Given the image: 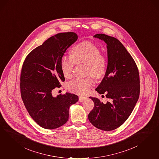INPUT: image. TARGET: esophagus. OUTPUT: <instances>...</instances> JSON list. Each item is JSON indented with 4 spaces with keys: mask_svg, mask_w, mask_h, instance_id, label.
<instances>
[{
    "mask_svg": "<svg viewBox=\"0 0 159 159\" xmlns=\"http://www.w3.org/2000/svg\"><path fill=\"white\" fill-rule=\"evenodd\" d=\"M86 99H87V97H85L80 96V97H79V101L81 102H83L84 101H85Z\"/></svg>",
    "mask_w": 159,
    "mask_h": 159,
    "instance_id": "esophagus-1",
    "label": "esophagus"
}]
</instances>
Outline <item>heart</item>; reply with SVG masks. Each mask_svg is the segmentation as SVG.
I'll use <instances>...</instances> for the list:
<instances>
[{"instance_id": "heart-1", "label": "heart", "mask_w": 159, "mask_h": 159, "mask_svg": "<svg viewBox=\"0 0 159 159\" xmlns=\"http://www.w3.org/2000/svg\"><path fill=\"white\" fill-rule=\"evenodd\" d=\"M101 54V50L92 43L82 42L72 48L71 55L63 56L61 61V68L64 76L70 78L76 64L87 65L86 74L93 78H102L107 71V61L105 57ZM93 84L91 77L76 78L67 84V89L77 94H85Z\"/></svg>"}]
</instances>
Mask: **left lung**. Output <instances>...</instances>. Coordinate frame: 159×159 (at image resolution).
I'll return each mask as SVG.
<instances>
[{
	"mask_svg": "<svg viewBox=\"0 0 159 159\" xmlns=\"http://www.w3.org/2000/svg\"><path fill=\"white\" fill-rule=\"evenodd\" d=\"M93 37L107 44V68L95 90L105 94L109 101L103 103L97 98L90 97L94 108L88 119L97 128L110 131L121 126L132 112L139 97V74L133 58L117 39L104 34H97Z\"/></svg>",
	"mask_w": 159,
	"mask_h": 159,
	"instance_id": "obj_1",
	"label": "left lung"
}]
</instances>
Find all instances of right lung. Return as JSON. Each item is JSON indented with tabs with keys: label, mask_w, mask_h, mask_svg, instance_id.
<instances>
[{
	"label": "right lung",
	"mask_w": 159,
	"mask_h": 159,
	"mask_svg": "<svg viewBox=\"0 0 159 159\" xmlns=\"http://www.w3.org/2000/svg\"><path fill=\"white\" fill-rule=\"evenodd\" d=\"M78 39L74 32L52 36L26 57L20 75L21 96L32 119L43 128H58L67 122L70 106L78 97L66 92L52 95L65 81L61 61L67 48Z\"/></svg>",
	"instance_id": "1"
}]
</instances>
